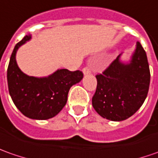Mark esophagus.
Returning <instances> with one entry per match:
<instances>
[{
	"label": "esophagus",
	"mask_w": 158,
	"mask_h": 158,
	"mask_svg": "<svg viewBox=\"0 0 158 158\" xmlns=\"http://www.w3.org/2000/svg\"><path fill=\"white\" fill-rule=\"evenodd\" d=\"M82 72H83L84 75H88V74L91 73V71H90V69L88 68V67H85V68L82 70Z\"/></svg>",
	"instance_id": "obj_1"
}]
</instances>
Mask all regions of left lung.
<instances>
[{
    "instance_id": "obj_1",
    "label": "left lung",
    "mask_w": 158,
    "mask_h": 158,
    "mask_svg": "<svg viewBox=\"0 0 158 158\" xmlns=\"http://www.w3.org/2000/svg\"><path fill=\"white\" fill-rule=\"evenodd\" d=\"M121 56L96 76L97 88L92 100L95 111L114 122L132 116L143 104L150 87L149 63L141 44L136 43L128 62H123Z\"/></svg>"
}]
</instances>
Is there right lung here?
<instances>
[{"label": "right lung", "mask_w": 158, "mask_h": 158, "mask_svg": "<svg viewBox=\"0 0 158 158\" xmlns=\"http://www.w3.org/2000/svg\"><path fill=\"white\" fill-rule=\"evenodd\" d=\"M31 39L25 35L16 44L8 64L7 79L9 94L15 106L28 118L48 120L56 116L65 106L70 88L81 81L80 71L58 69L47 77L29 76L18 67L15 56L20 47Z\"/></svg>", "instance_id": "1"}]
</instances>
